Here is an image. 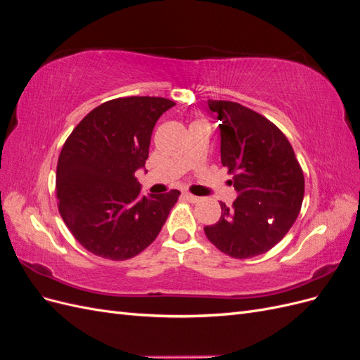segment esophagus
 <instances>
[{
	"label": "esophagus",
	"mask_w": 360,
	"mask_h": 360,
	"mask_svg": "<svg viewBox=\"0 0 360 360\" xmlns=\"http://www.w3.org/2000/svg\"><path fill=\"white\" fill-rule=\"evenodd\" d=\"M183 198L186 200V201H189V202H192V204H195V202H198V201H200V197H197V195L188 193V192H184V193H183Z\"/></svg>",
	"instance_id": "1"
}]
</instances>
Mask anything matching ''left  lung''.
<instances>
[{"instance_id":"obj_1","label":"left lung","mask_w":360,"mask_h":360,"mask_svg":"<svg viewBox=\"0 0 360 360\" xmlns=\"http://www.w3.org/2000/svg\"><path fill=\"white\" fill-rule=\"evenodd\" d=\"M207 103L222 123L221 160L238 197L231 209L221 202L219 221L204 233L221 252L252 258L279 243L296 222L303 171L290 141L270 120L237 102Z\"/></svg>"}]
</instances>
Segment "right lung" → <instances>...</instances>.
<instances>
[{
	"mask_svg": "<svg viewBox=\"0 0 360 360\" xmlns=\"http://www.w3.org/2000/svg\"><path fill=\"white\" fill-rule=\"evenodd\" d=\"M165 97L130 96L99 105L64 143L57 165L58 210L91 254L134 258L155 242L180 192L141 195L135 171L146 165L151 132L172 108Z\"/></svg>",
	"mask_w": 360,
	"mask_h": 360,
	"instance_id": "right-lung-1",
	"label": "right lung"
}]
</instances>
